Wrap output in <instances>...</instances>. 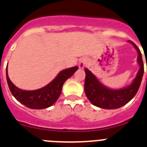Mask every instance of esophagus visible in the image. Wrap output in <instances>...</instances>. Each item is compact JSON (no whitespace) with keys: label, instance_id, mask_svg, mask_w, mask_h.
Listing matches in <instances>:
<instances>
[{"label":"esophagus","instance_id":"34e87169","mask_svg":"<svg viewBox=\"0 0 147 147\" xmlns=\"http://www.w3.org/2000/svg\"><path fill=\"white\" fill-rule=\"evenodd\" d=\"M87 63H88V59H87L86 58H82V59H80V61L79 67H80V69H82V68H84V67L86 65Z\"/></svg>","mask_w":147,"mask_h":147}]
</instances>
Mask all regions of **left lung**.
<instances>
[{"instance_id": "left-lung-1", "label": "left lung", "mask_w": 147, "mask_h": 147, "mask_svg": "<svg viewBox=\"0 0 147 147\" xmlns=\"http://www.w3.org/2000/svg\"><path fill=\"white\" fill-rule=\"evenodd\" d=\"M138 52V63L140 68L136 78L130 85L121 89H111L100 82L96 76L88 69L85 68V92L87 98L93 105L100 108L112 110L117 109L127 104L136 96L141 85L144 75V62L142 56L137 45L128 40Z\"/></svg>"}]
</instances>
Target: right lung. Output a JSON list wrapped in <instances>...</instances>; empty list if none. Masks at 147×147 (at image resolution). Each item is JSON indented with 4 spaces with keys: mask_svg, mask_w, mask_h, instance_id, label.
<instances>
[{
    "mask_svg": "<svg viewBox=\"0 0 147 147\" xmlns=\"http://www.w3.org/2000/svg\"><path fill=\"white\" fill-rule=\"evenodd\" d=\"M78 70L77 66L62 70L54 80L45 87L34 90H25L18 88L9 80L6 67V80L13 96L18 102L31 109H45L52 106L58 99L65 82Z\"/></svg>",
    "mask_w": 147,
    "mask_h": 147,
    "instance_id": "right-lung-1",
    "label": "right lung"
}]
</instances>
